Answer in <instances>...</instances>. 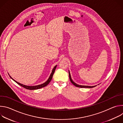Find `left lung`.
<instances>
[{
    "label": "left lung",
    "instance_id": "left-lung-1",
    "mask_svg": "<svg viewBox=\"0 0 123 123\" xmlns=\"http://www.w3.org/2000/svg\"><path fill=\"white\" fill-rule=\"evenodd\" d=\"M68 74H69V80L70 81H71V82L72 83V84L73 85H74L75 86H77V87H88V88H92V87H94L95 86H82V85H77L76 84V83H75L72 79L71 78V74H70V73H69V72L68 71Z\"/></svg>",
    "mask_w": 123,
    "mask_h": 123
}]
</instances>
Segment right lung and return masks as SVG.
<instances>
[{
  "instance_id": "obj_1",
  "label": "right lung",
  "mask_w": 123,
  "mask_h": 123,
  "mask_svg": "<svg viewBox=\"0 0 123 123\" xmlns=\"http://www.w3.org/2000/svg\"><path fill=\"white\" fill-rule=\"evenodd\" d=\"M56 67H57V66H55L54 67V68H53V69H52L51 74L50 75V76L49 77V79H48V80H47L46 82H45L44 83H43V84H41V85H37V86H26V85H23V84H20V83H18V82H16V81H15L14 80H13L10 76V77H11L13 80H14L17 84H18V85H19L21 86L24 87V88H25V89H27V90H37V89L42 88V87H43L46 86H47V85L49 83V82H50L51 80L52 79V76H53L54 74V73H55V68H56Z\"/></svg>"
}]
</instances>
